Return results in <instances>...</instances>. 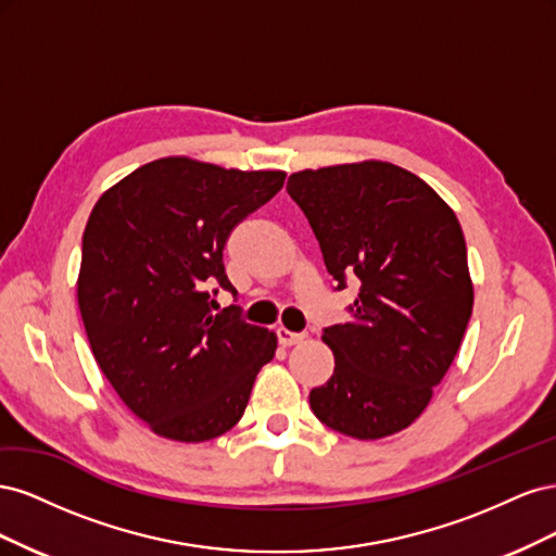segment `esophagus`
Listing matches in <instances>:
<instances>
[{"label": "esophagus", "instance_id": "34e87169", "mask_svg": "<svg viewBox=\"0 0 556 556\" xmlns=\"http://www.w3.org/2000/svg\"><path fill=\"white\" fill-rule=\"evenodd\" d=\"M276 336H278V343L285 345V348H290V345H296V343L304 341V333H294V331L285 329V327H278Z\"/></svg>", "mask_w": 556, "mask_h": 556}]
</instances>
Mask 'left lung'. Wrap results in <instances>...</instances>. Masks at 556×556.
<instances>
[{
  "instance_id": "8db88e82",
  "label": "left lung",
  "mask_w": 556,
  "mask_h": 556,
  "mask_svg": "<svg viewBox=\"0 0 556 556\" xmlns=\"http://www.w3.org/2000/svg\"><path fill=\"white\" fill-rule=\"evenodd\" d=\"M327 271L359 285L348 323L327 327L333 376L311 392L319 422L359 441L410 427L462 345L473 311L457 215L415 174L366 160L296 172Z\"/></svg>"
}]
</instances>
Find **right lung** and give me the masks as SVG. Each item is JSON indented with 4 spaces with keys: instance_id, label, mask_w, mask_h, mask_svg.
<instances>
[{
    "instance_id": "1",
    "label": "right lung",
    "mask_w": 556,
    "mask_h": 556,
    "mask_svg": "<svg viewBox=\"0 0 556 556\" xmlns=\"http://www.w3.org/2000/svg\"><path fill=\"white\" fill-rule=\"evenodd\" d=\"M282 182L285 172L162 157L115 182L90 213L78 308L92 355L164 439L201 443L229 431L276 355V333L248 325L237 306L213 313L208 288L237 292L225 243Z\"/></svg>"
}]
</instances>
